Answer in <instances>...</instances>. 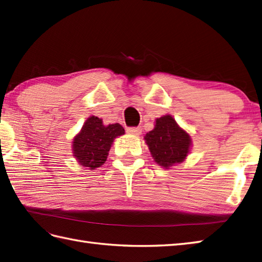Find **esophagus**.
Instances as JSON below:
<instances>
[{
	"instance_id": "1",
	"label": "esophagus",
	"mask_w": 262,
	"mask_h": 262,
	"mask_svg": "<svg viewBox=\"0 0 262 262\" xmlns=\"http://www.w3.org/2000/svg\"><path fill=\"white\" fill-rule=\"evenodd\" d=\"M127 132L134 136H139L142 134V128L141 127H129V128H127Z\"/></svg>"
}]
</instances>
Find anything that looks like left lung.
<instances>
[{
  "label": "left lung",
  "instance_id": "8db88e82",
  "mask_svg": "<svg viewBox=\"0 0 262 262\" xmlns=\"http://www.w3.org/2000/svg\"><path fill=\"white\" fill-rule=\"evenodd\" d=\"M144 138L154 161L165 168L183 162L192 145L190 134L182 129L171 115L157 118L154 129Z\"/></svg>",
  "mask_w": 262,
  "mask_h": 262
}]
</instances>
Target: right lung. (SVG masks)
<instances>
[{"instance_id":"add662e5","label":"right lung","mask_w":262,"mask_h":262,"mask_svg":"<svg viewBox=\"0 0 262 262\" xmlns=\"http://www.w3.org/2000/svg\"><path fill=\"white\" fill-rule=\"evenodd\" d=\"M125 134L123 126L111 124L105 126L102 119L91 116L74 137L72 151L81 166L95 169L106 162L114 139Z\"/></svg>"}]
</instances>
